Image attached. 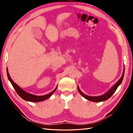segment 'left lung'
I'll use <instances>...</instances> for the list:
<instances>
[{"mask_svg":"<svg viewBox=\"0 0 133 133\" xmlns=\"http://www.w3.org/2000/svg\"><path fill=\"white\" fill-rule=\"evenodd\" d=\"M124 70H125V68H124L123 72V74L122 77L120 78V79L118 80V81L116 82L114 85L112 86L110 89L106 93L102 95H99L97 96H89L85 94H84L83 92L80 90L79 87L78 86V89L79 92V93L81 94L84 98H85L86 99L89 100V101L91 102H104L105 101V100H108V99H109L111 96L114 93V92L116 91V90L117 89L118 87L121 84L123 79L124 78Z\"/></svg>","mask_w":133,"mask_h":133,"instance_id":"8db88e82","label":"left lung"}]
</instances>
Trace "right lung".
I'll list each match as a JSON object with an SVG mask.
<instances>
[{"mask_svg":"<svg viewBox=\"0 0 133 133\" xmlns=\"http://www.w3.org/2000/svg\"><path fill=\"white\" fill-rule=\"evenodd\" d=\"M6 73H7V76L8 78V79L9 81L10 82L11 84L13 85V88H14V89L15 90L16 92H17V94L21 96V97L25 100H26V101L28 102H43L44 100H45L46 99H47L48 98H49L50 96H51V95L54 93V92L55 91V90L57 89V87L55 88V89L52 91L50 93L48 94L47 95H42V96H38V95H35L33 94H31L25 91L23 89H22V88L19 87L17 84L15 83L13 80L11 79V77L10 76V75L9 74L8 72V68L6 69Z\"/></svg>","mask_w":133,"mask_h":133,"instance_id":"add662e5","label":"right lung"}]
</instances>
